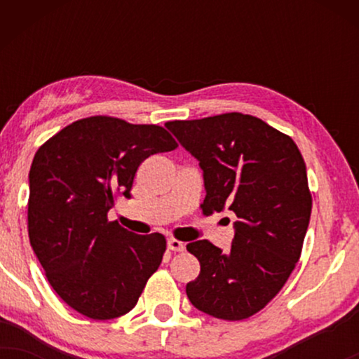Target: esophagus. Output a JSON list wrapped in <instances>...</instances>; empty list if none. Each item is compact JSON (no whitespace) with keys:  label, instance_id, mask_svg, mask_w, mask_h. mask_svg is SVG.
I'll return each mask as SVG.
<instances>
[{"label":"esophagus","instance_id":"1","mask_svg":"<svg viewBox=\"0 0 359 359\" xmlns=\"http://www.w3.org/2000/svg\"><path fill=\"white\" fill-rule=\"evenodd\" d=\"M168 248L171 250V252H183L184 243L180 242V240H176V238H170L168 240Z\"/></svg>","mask_w":359,"mask_h":359}]
</instances>
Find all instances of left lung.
Here are the masks:
<instances>
[{
	"label": "left lung",
	"instance_id": "left-lung-1",
	"mask_svg": "<svg viewBox=\"0 0 359 359\" xmlns=\"http://www.w3.org/2000/svg\"><path fill=\"white\" fill-rule=\"evenodd\" d=\"M199 161L203 210H233L229 252L208 240L186 245L201 263L186 284L191 304L224 320H243L266 306L299 262L312 210L306 163L291 137L258 117L227 112L165 124Z\"/></svg>",
	"mask_w": 359,
	"mask_h": 359
}]
</instances>
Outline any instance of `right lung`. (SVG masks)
Masks as SVG:
<instances>
[{
	"mask_svg": "<svg viewBox=\"0 0 359 359\" xmlns=\"http://www.w3.org/2000/svg\"><path fill=\"white\" fill-rule=\"evenodd\" d=\"M160 126L93 116L67 126L29 171L31 247L58 296L95 320L134 309L166 250L161 233L137 235L107 220L117 196L130 198L142 161L175 150Z\"/></svg>",
	"mask_w": 359,
	"mask_h": 359,
	"instance_id": "right-lung-1",
	"label": "right lung"
}]
</instances>
